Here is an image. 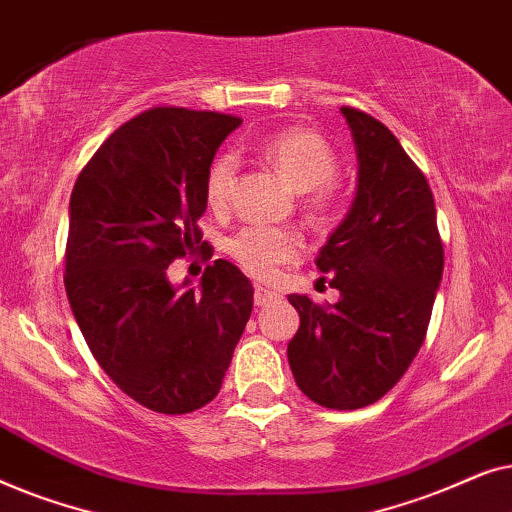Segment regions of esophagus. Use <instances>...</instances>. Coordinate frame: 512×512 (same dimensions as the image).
<instances>
[{"label":"esophagus","mask_w":512,"mask_h":512,"mask_svg":"<svg viewBox=\"0 0 512 512\" xmlns=\"http://www.w3.org/2000/svg\"><path fill=\"white\" fill-rule=\"evenodd\" d=\"M279 298V293L277 291H272V289H265V286H254V303L258 305V307H263V305H270L272 300H277Z\"/></svg>","instance_id":"esophagus-1"}]
</instances>
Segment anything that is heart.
Wrapping results in <instances>:
<instances>
[{
    "instance_id": "heart-1",
    "label": "heart",
    "mask_w": 512,
    "mask_h": 512,
    "mask_svg": "<svg viewBox=\"0 0 512 512\" xmlns=\"http://www.w3.org/2000/svg\"><path fill=\"white\" fill-rule=\"evenodd\" d=\"M256 153L289 181L293 191L303 193L312 212L324 214L338 198L333 172L338 156L319 132L307 128H284L263 137ZM237 179V163L223 156L209 167L205 200L209 209L223 212L228 207ZM305 240L293 228L247 226L228 240V254L256 279H272L284 263L298 261Z\"/></svg>"
}]
</instances>
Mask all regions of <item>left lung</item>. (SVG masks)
Segmentation results:
<instances>
[{
  "label": "left lung",
  "mask_w": 512,
  "mask_h": 512,
  "mask_svg": "<svg viewBox=\"0 0 512 512\" xmlns=\"http://www.w3.org/2000/svg\"><path fill=\"white\" fill-rule=\"evenodd\" d=\"M340 114L359 160L356 193L317 256L340 300L289 296L300 326L286 354L310 401L356 410L380 401L422 347L443 279V242L429 181L401 142L359 109Z\"/></svg>",
  "instance_id": "8db88e82"
}]
</instances>
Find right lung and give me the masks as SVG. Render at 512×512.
I'll return each mask as SVG.
<instances>
[{
  "label": "right lung",
  "mask_w": 512,
  "mask_h": 512,
  "mask_svg": "<svg viewBox=\"0 0 512 512\" xmlns=\"http://www.w3.org/2000/svg\"><path fill=\"white\" fill-rule=\"evenodd\" d=\"M240 125L214 111H144L104 139L69 198L65 289L76 324L118 389L163 415L219 394L254 307L251 282L223 258L198 289L167 275L202 240L207 172Z\"/></svg>",
  "instance_id": "right-lung-1"
}]
</instances>
